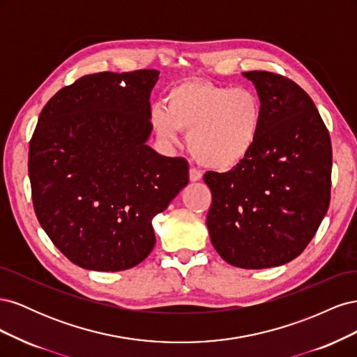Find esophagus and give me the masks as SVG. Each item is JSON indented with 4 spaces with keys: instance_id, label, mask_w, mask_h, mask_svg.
<instances>
[{
    "instance_id": "esophagus-1",
    "label": "esophagus",
    "mask_w": 357,
    "mask_h": 357,
    "mask_svg": "<svg viewBox=\"0 0 357 357\" xmlns=\"http://www.w3.org/2000/svg\"><path fill=\"white\" fill-rule=\"evenodd\" d=\"M189 178H190V181H199L202 178V172L198 171L197 168H190L189 169Z\"/></svg>"
}]
</instances>
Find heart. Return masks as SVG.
Instances as JSON below:
<instances>
[{
	"label": "heart",
	"mask_w": 357,
	"mask_h": 357,
	"mask_svg": "<svg viewBox=\"0 0 357 357\" xmlns=\"http://www.w3.org/2000/svg\"><path fill=\"white\" fill-rule=\"evenodd\" d=\"M264 107L247 88L189 80L174 84L165 105H155L150 125L167 144L180 131L188 132V147L201 165L228 171L238 167L255 150L261 135Z\"/></svg>",
	"instance_id": "obj_1"
}]
</instances>
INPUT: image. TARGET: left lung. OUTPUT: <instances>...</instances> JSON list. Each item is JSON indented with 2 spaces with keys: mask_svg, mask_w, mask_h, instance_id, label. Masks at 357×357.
I'll list each match as a JSON object with an SVG mask.
<instances>
[{
  "mask_svg": "<svg viewBox=\"0 0 357 357\" xmlns=\"http://www.w3.org/2000/svg\"><path fill=\"white\" fill-rule=\"evenodd\" d=\"M264 107L253 152L228 172L208 171L211 244L223 261L262 269L299 256L331 199L329 132L308 93L283 75L243 73Z\"/></svg>",
  "mask_w": 357,
  "mask_h": 357,
  "instance_id": "left-lung-1",
  "label": "left lung"
}]
</instances>
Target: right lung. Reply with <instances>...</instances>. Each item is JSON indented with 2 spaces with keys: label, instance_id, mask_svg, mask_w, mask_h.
<instances>
[{
  "label": "right lung",
  "instance_id": "obj_1",
  "mask_svg": "<svg viewBox=\"0 0 357 357\" xmlns=\"http://www.w3.org/2000/svg\"><path fill=\"white\" fill-rule=\"evenodd\" d=\"M156 70L89 74L41 110L28 172L41 228L70 261L123 271L153 250L152 220L189 183L183 158L147 146Z\"/></svg>",
  "mask_w": 357,
  "mask_h": 357
}]
</instances>
